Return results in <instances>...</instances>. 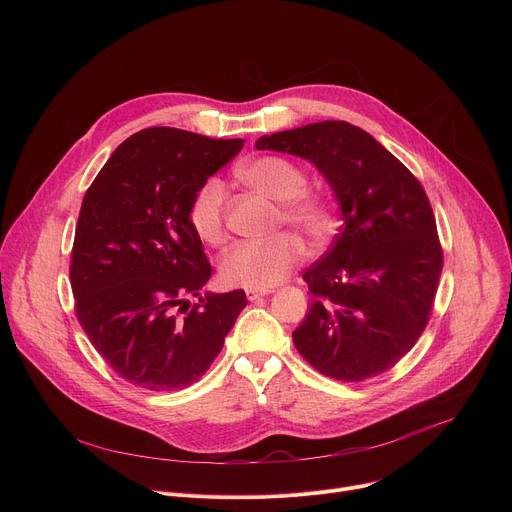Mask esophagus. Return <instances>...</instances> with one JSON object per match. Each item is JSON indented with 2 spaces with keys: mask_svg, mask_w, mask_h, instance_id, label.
I'll return each instance as SVG.
<instances>
[{
  "mask_svg": "<svg viewBox=\"0 0 512 512\" xmlns=\"http://www.w3.org/2000/svg\"><path fill=\"white\" fill-rule=\"evenodd\" d=\"M245 294H247L249 302H255V300H261L263 296H267L269 291L267 289H245Z\"/></svg>",
  "mask_w": 512,
  "mask_h": 512,
  "instance_id": "34e87169",
  "label": "esophagus"
}]
</instances>
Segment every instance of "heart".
I'll use <instances>...</instances> for the list:
<instances>
[{"label":"heart","instance_id":"b5f03b06","mask_svg":"<svg viewBox=\"0 0 512 512\" xmlns=\"http://www.w3.org/2000/svg\"><path fill=\"white\" fill-rule=\"evenodd\" d=\"M239 178L253 192L275 200V229L287 225L304 235L312 245H322L334 229L330 200L308 188L302 166L281 156H261L239 168ZM188 223L206 245H221L225 231V186L221 180H206L188 208ZM304 259L302 243L289 233L267 241L239 243L218 261V277L225 285L269 289L283 281Z\"/></svg>","mask_w":512,"mask_h":512}]
</instances>
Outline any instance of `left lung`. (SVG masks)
Wrapping results in <instances>:
<instances>
[{
  "label": "left lung",
  "instance_id": "left-lung-1",
  "mask_svg": "<svg viewBox=\"0 0 512 512\" xmlns=\"http://www.w3.org/2000/svg\"><path fill=\"white\" fill-rule=\"evenodd\" d=\"M255 145L310 160L342 212L334 245L304 273L314 300L291 334L298 352L336 381L389 371L425 330L444 265L423 186L346 121L263 135Z\"/></svg>",
  "mask_w": 512,
  "mask_h": 512
}]
</instances>
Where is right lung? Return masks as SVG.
<instances>
[{"instance_id": "add662e5", "label": "right lung", "mask_w": 512, "mask_h": 512, "mask_svg": "<svg viewBox=\"0 0 512 512\" xmlns=\"http://www.w3.org/2000/svg\"><path fill=\"white\" fill-rule=\"evenodd\" d=\"M174 127L127 137L89 186L70 257L77 318L125 381L176 391L198 381L247 306L204 294L212 267L188 223L196 190L243 148ZM194 295L199 304L190 307Z\"/></svg>"}]
</instances>
